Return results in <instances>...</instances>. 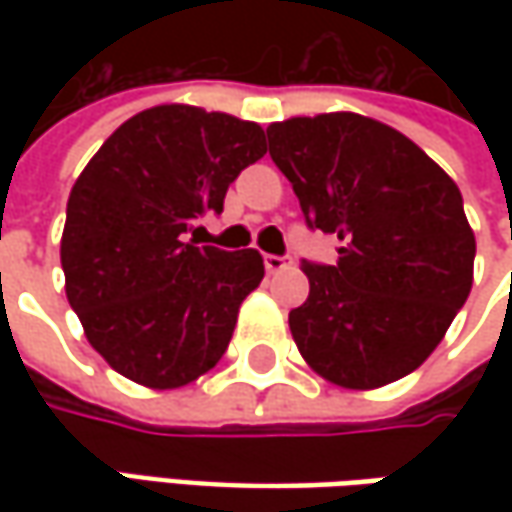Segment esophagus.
Masks as SVG:
<instances>
[{
  "label": "esophagus",
  "mask_w": 512,
  "mask_h": 512,
  "mask_svg": "<svg viewBox=\"0 0 512 512\" xmlns=\"http://www.w3.org/2000/svg\"><path fill=\"white\" fill-rule=\"evenodd\" d=\"M287 265H290V259H287V256H273V253H267L265 256L267 273H279V270H285Z\"/></svg>",
  "instance_id": "esophagus-1"
}]
</instances>
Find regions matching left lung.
Here are the masks:
<instances>
[{"label":"left lung","instance_id":"1","mask_svg":"<svg viewBox=\"0 0 512 512\" xmlns=\"http://www.w3.org/2000/svg\"><path fill=\"white\" fill-rule=\"evenodd\" d=\"M267 142L307 225L342 239L333 265H302L310 293L287 319L302 359L350 390L413 373L473 287L476 236L456 182L359 113L273 122Z\"/></svg>","mask_w":512,"mask_h":512}]
</instances>
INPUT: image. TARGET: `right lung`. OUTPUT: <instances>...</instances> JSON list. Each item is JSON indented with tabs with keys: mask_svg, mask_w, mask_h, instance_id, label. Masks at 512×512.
I'll return each mask as SVG.
<instances>
[{
	"mask_svg": "<svg viewBox=\"0 0 512 512\" xmlns=\"http://www.w3.org/2000/svg\"><path fill=\"white\" fill-rule=\"evenodd\" d=\"M265 153L256 122L159 105L113 130L79 173L59 250L65 293L90 347L125 379L173 390L225 356L265 262L187 233L222 213L230 182Z\"/></svg>",
	"mask_w": 512,
	"mask_h": 512,
	"instance_id": "1",
	"label": "right lung"
}]
</instances>
